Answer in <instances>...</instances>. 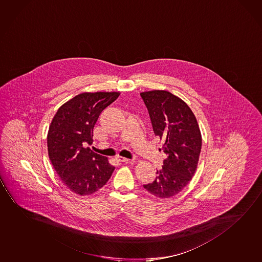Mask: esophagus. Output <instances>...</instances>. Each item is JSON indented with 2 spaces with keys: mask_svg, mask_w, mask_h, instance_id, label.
<instances>
[{
  "mask_svg": "<svg viewBox=\"0 0 262 262\" xmlns=\"http://www.w3.org/2000/svg\"><path fill=\"white\" fill-rule=\"evenodd\" d=\"M116 161H119V162H126V163H132V162H133V161H132V160H129V159H126V158L121 157V156L117 157Z\"/></svg>",
  "mask_w": 262,
  "mask_h": 262,
  "instance_id": "34e87169",
  "label": "esophagus"
}]
</instances>
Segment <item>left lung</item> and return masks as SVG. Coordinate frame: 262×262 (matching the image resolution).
<instances>
[{"instance_id":"8db88e82","label":"left lung","mask_w":262,"mask_h":262,"mask_svg":"<svg viewBox=\"0 0 262 262\" xmlns=\"http://www.w3.org/2000/svg\"><path fill=\"white\" fill-rule=\"evenodd\" d=\"M153 132L164 140L167 158L152 182L143 185L154 197L168 199L181 192L193 177L202 150V134L196 117L181 98L167 91L141 93Z\"/></svg>"}]
</instances>
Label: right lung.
I'll return each mask as SVG.
<instances>
[{
	"label": "right lung",
	"instance_id": "right-lung-1",
	"mask_svg": "<svg viewBox=\"0 0 262 262\" xmlns=\"http://www.w3.org/2000/svg\"><path fill=\"white\" fill-rule=\"evenodd\" d=\"M120 93H83L61 105L47 135L49 158L62 183L81 196L91 195L114 170L108 159L93 151V128L101 112Z\"/></svg>",
	"mask_w": 262,
	"mask_h": 262
}]
</instances>
